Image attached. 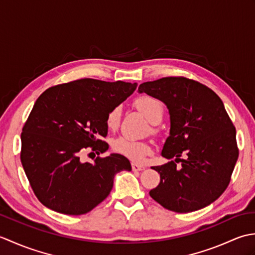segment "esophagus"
<instances>
[{
	"label": "esophagus",
	"mask_w": 255,
	"mask_h": 255,
	"mask_svg": "<svg viewBox=\"0 0 255 255\" xmlns=\"http://www.w3.org/2000/svg\"><path fill=\"white\" fill-rule=\"evenodd\" d=\"M131 169H132V171H143L145 167L143 165H140V164H137V163H132L131 164Z\"/></svg>",
	"instance_id": "1"
}]
</instances>
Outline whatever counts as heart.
I'll list each match as a JSON object with an SVG mask.
<instances>
[{
  "instance_id": "b5f03b06",
  "label": "heart",
  "mask_w": 255,
  "mask_h": 255,
  "mask_svg": "<svg viewBox=\"0 0 255 255\" xmlns=\"http://www.w3.org/2000/svg\"><path fill=\"white\" fill-rule=\"evenodd\" d=\"M138 110L148 118V121L156 124L159 123L164 113V104L156 97L150 95H141L134 101ZM122 116V108L116 106L108 112L106 116V126L111 130H114L119 126ZM113 150L115 152L124 155L125 158L132 162H142L145 156L152 154L153 149L151 144L141 140H137L127 136L118 137L113 141Z\"/></svg>"
}]
</instances>
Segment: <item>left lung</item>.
<instances>
[{
  "instance_id": "1",
  "label": "left lung",
  "mask_w": 255,
  "mask_h": 255,
  "mask_svg": "<svg viewBox=\"0 0 255 255\" xmlns=\"http://www.w3.org/2000/svg\"><path fill=\"white\" fill-rule=\"evenodd\" d=\"M140 93L169 108L171 129L162 155L175 158L152 169L160 183L149 192L164 208L191 213L215 202L228 187L239 156L236 128L223 101L208 86L185 77H166L139 85ZM182 154L185 160L180 159ZM182 162L181 169L176 163Z\"/></svg>"
}]
</instances>
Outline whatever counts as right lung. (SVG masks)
I'll use <instances>...</instances> for the list:
<instances>
[{"label":"right lung","mask_w":255,"mask_h":255,"mask_svg":"<svg viewBox=\"0 0 255 255\" xmlns=\"http://www.w3.org/2000/svg\"><path fill=\"white\" fill-rule=\"evenodd\" d=\"M137 83L80 79L47 89L21 130L20 161L38 200L57 213L83 215L110 195L114 176L131 165L122 154L81 162L91 148L105 152L106 116Z\"/></svg>","instance_id":"1"}]
</instances>
